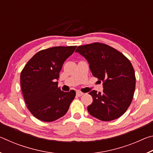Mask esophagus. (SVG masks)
I'll return each mask as SVG.
<instances>
[{"label": "esophagus", "mask_w": 153, "mask_h": 153, "mask_svg": "<svg viewBox=\"0 0 153 153\" xmlns=\"http://www.w3.org/2000/svg\"><path fill=\"white\" fill-rule=\"evenodd\" d=\"M76 94L77 97H81V96H82L83 94H84V93L82 92L81 91H77L76 92Z\"/></svg>", "instance_id": "1"}]
</instances>
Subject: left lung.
Masks as SVG:
<instances>
[{
    "mask_svg": "<svg viewBox=\"0 0 153 153\" xmlns=\"http://www.w3.org/2000/svg\"><path fill=\"white\" fill-rule=\"evenodd\" d=\"M76 53L86 58L93 76L102 81L103 91L92 90L88 111L98 120L109 121L121 117L130 105L136 87L134 67L120 51L105 44L79 46Z\"/></svg>",
    "mask_w": 153,
    "mask_h": 153,
    "instance_id": "obj_1",
    "label": "left lung"
}]
</instances>
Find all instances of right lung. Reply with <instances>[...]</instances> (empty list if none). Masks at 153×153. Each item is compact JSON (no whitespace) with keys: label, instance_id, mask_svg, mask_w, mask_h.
Listing matches in <instances>:
<instances>
[{"label":"right lung","instance_id":"obj_1","mask_svg":"<svg viewBox=\"0 0 153 153\" xmlns=\"http://www.w3.org/2000/svg\"><path fill=\"white\" fill-rule=\"evenodd\" d=\"M77 46H55L42 50L30 59L21 72V87L27 108L36 118L51 122L65 114L76 91H61L59 73Z\"/></svg>","mask_w":153,"mask_h":153}]
</instances>
